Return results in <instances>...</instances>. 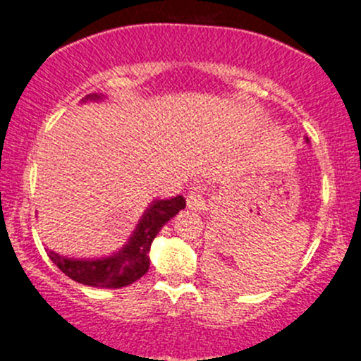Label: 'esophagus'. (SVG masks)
<instances>
[{
    "mask_svg": "<svg viewBox=\"0 0 361 361\" xmlns=\"http://www.w3.org/2000/svg\"><path fill=\"white\" fill-rule=\"evenodd\" d=\"M188 207L192 210H205L207 209V202H205V196H203L202 189L192 188L191 191L188 192Z\"/></svg>",
    "mask_w": 361,
    "mask_h": 361,
    "instance_id": "esophagus-1",
    "label": "esophagus"
}]
</instances>
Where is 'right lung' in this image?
Masks as SVG:
<instances>
[{
  "mask_svg": "<svg viewBox=\"0 0 361 361\" xmlns=\"http://www.w3.org/2000/svg\"><path fill=\"white\" fill-rule=\"evenodd\" d=\"M98 94H89L87 99H98ZM185 207V200L176 196L170 200H156L145 210L130 242L117 255L102 259H73L49 251V256L64 276L85 286L123 288L140 279L149 270V249L152 240L176 214Z\"/></svg>",
  "mask_w": 361,
  "mask_h": 361,
  "instance_id": "obj_1",
  "label": "right lung"
}]
</instances>
